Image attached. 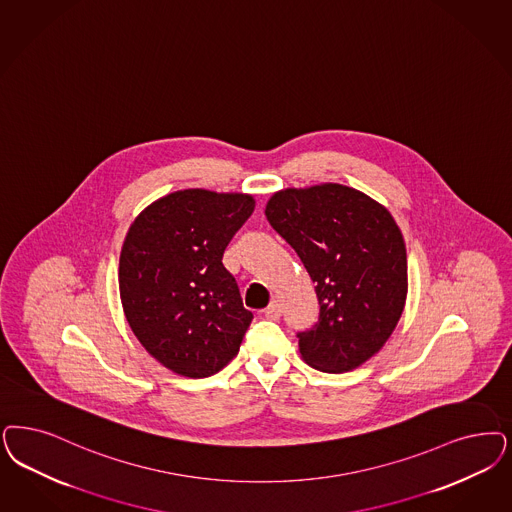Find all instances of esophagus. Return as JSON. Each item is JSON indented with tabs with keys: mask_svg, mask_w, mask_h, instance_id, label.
<instances>
[{
	"mask_svg": "<svg viewBox=\"0 0 512 512\" xmlns=\"http://www.w3.org/2000/svg\"><path fill=\"white\" fill-rule=\"evenodd\" d=\"M280 316H282V304H280V302H276V300H274V302H270V304H268V308L265 310V318L276 321Z\"/></svg>",
	"mask_w": 512,
	"mask_h": 512,
	"instance_id": "obj_1",
	"label": "esophagus"
}]
</instances>
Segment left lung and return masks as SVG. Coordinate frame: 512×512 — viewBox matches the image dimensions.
Returning <instances> with one entry per match:
<instances>
[{
    "label": "left lung",
    "mask_w": 512,
    "mask_h": 512,
    "mask_svg": "<svg viewBox=\"0 0 512 512\" xmlns=\"http://www.w3.org/2000/svg\"><path fill=\"white\" fill-rule=\"evenodd\" d=\"M265 213L316 282L319 321L300 333V357L333 374L361 367L382 350L405 310L406 247L393 215L340 183L276 191Z\"/></svg>",
    "instance_id": "left-lung-1"
}]
</instances>
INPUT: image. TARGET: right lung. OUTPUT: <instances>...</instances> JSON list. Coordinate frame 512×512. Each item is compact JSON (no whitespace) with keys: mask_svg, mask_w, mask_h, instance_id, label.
I'll use <instances>...</instances> for the list:
<instances>
[{"mask_svg":"<svg viewBox=\"0 0 512 512\" xmlns=\"http://www.w3.org/2000/svg\"><path fill=\"white\" fill-rule=\"evenodd\" d=\"M253 208V194L183 189L143 208L124 236V316L141 346L179 376H212L240 350L253 314L223 253Z\"/></svg>","mask_w":512,"mask_h":512,"instance_id":"add662e5","label":"right lung"}]
</instances>
